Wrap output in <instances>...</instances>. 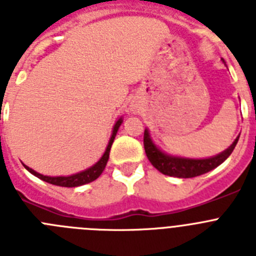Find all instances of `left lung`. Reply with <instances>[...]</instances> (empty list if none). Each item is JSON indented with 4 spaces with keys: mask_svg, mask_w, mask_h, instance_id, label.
<instances>
[{
    "mask_svg": "<svg viewBox=\"0 0 256 256\" xmlns=\"http://www.w3.org/2000/svg\"><path fill=\"white\" fill-rule=\"evenodd\" d=\"M238 138L240 136L227 150L214 158H209V159H184V158H174V156L165 155L152 144L150 136H148V130H144V152L148 155L150 162L160 173L170 176V177L192 178L208 173L220 165L232 154Z\"/></svg>",
    "mask_w": 256,
    "mask_h": 256,
    "instance_id": "left-lung-1",
    "label": "left lung"
}]
</instances>
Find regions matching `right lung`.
<instances>
[{"mask_svg": "<svg viewBox=\"0 0 256 256\" xmlns=\"http://www.w3.org/2000/svg\"><path fill=\"white\" fill-rule=\"evenodd\" d=\"M123 120H122V119H119V120L115 123L114 130H112V138H110V141H108V148H106V151H105V154L102 155V158H101V159L98 160V162H97L94 166H91L90 169H87V170L80 172V173H78V174H73V176H69V177H47V176H42V174L37 173V172H34L33 169H30L29 166H26V165H24V166H26V168L28 169V172H30L33 176L38 177L40 180H44V182L51 183V184H55V186L76 187V186H82V184H86V183L92 182V180H97V178L100 177L101 173H102L104 169H105L106 162H108V160L110 148H112V142H114L115 136H116V132H118V130H119V126H120Z\"/></svg>", "mask_w": 256, "mask_h": 256, "instance_id": "add662e5", "label": "right lung"}]
</instances>
